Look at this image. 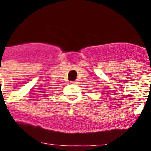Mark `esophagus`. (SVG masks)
I'll return each mask as SVG.
<instances>
[{
  "label": "esophagus",
  "mask_w": 151,
  "mask_h": 151,
  "mask_svg": "<svg viewBox=\"0 0 151 151\" xmlns=\"http://www.w3.org/2000/svg\"><path fill=\"white\" fill-rule=\"evenodd\" d=\"M72 82L74 83V84H76V85H77V84H78V82H79V81H78V79H77V80H75V81H72Z\"/></svg>",
  "instance_id": "esophagus-1"
}]
</instances>
